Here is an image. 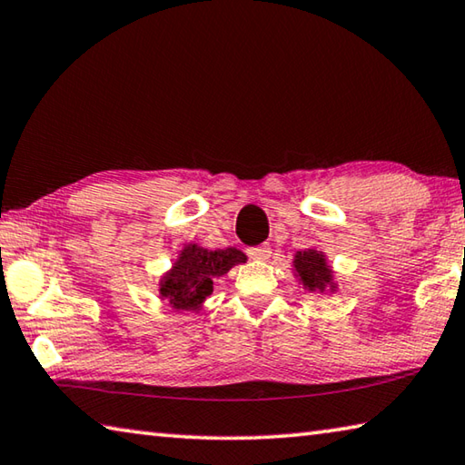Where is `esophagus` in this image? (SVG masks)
Instances as JSON below:
<instances>
[{
	"instance_id": "1",
	"label": "esophagus",
	"mask_w": 465,
	"mask_h": 465,
	"mask_svg": "<svg viewBox=\"0 0 465 465\" xmlns=\"http://www.w3.org/2000/svg\"><path fill=\"white\" fill-rule=\"evenodd\" d=\"M270 254H272V250H270L268 243H262V246L248 248V256H250L252 260H268Z\"/></svg>"
}]
</instances>
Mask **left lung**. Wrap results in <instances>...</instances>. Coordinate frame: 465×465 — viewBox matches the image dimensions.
Masks as SVG:
<instances>
[{"instance_id": "left-lung-1", "label": "left lung", "mask_w": 465, "mask_h": 465, "mask_svg": "<svg viewBox=\"0 0 465 465\" xmlns=\"http://www.w3.org/2000/svg\"><path fill=\"white\" fill-rule=\"evenodd\" d=\"M294 272L301 278V282L309 291H325L327 284H331V268L327 266L325 256L317 250L297 252L294 256Z\"/></svg>"}]
</instances>
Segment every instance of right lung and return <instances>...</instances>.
I'll use <instances>...</instances> for the list:
<instances>
[{
    "label": "right lung",
    "mask_w": 465,
    "mask_h": 465,
    "mask_svg": "<svg viewBox=\"0 0 465 465\" xmlns=\"http://www.w3.org/2000/svg\"><path fill=\"white\" fill-rule=\"evenodd\" d=\"M246 262L243 252L235 248L205 250L189 243L174 262L171 272L160 281V294L176 311H199L203 301L213 292L217 276L230 272L235 264Z\"/></svg>",
    "instance_id": "1"
}]
</instances>
